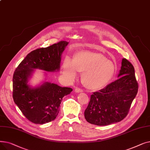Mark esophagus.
Segmentation results:
<instances>
[{
  "label": "esophagus",
  "instance_id": "1",
  "mask_svg": "<svg viewBox=\"0 0 150 150\" xmlns=\"http://www.w3.org/2000/svg\"><path fill=\"white\" fill-rule=\"evenodd\" d=\"M75 91L76 92V93H80V92H83V90L80 88H75Z\"/></svg>",
  "mask_w": 150,
  "mask_h": 150
}]
</instances>
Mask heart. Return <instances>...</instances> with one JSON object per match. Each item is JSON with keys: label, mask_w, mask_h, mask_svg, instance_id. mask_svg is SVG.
<instances>
[{"label": "heart", "mask_w": 150, "mask_h": 150, "mask_svg": "<svg viewBox=\"0 0 150 150\" xmlns=\"http://www.w3.org/2000/svg\"><path fill=\"white\" fill-rule=\"evenodd\" d=\"M77 71L83 74L84 84L91 90H99L108 84L114 75V63L98 53L81 51L76 53L73 60L66 58L63 62L62 74L70 81H74Z\"/></svg>", "instance_id": "obj_1"}]
</instances>
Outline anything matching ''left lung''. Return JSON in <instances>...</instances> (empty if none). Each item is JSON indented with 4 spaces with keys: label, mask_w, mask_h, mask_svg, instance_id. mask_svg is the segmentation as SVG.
Listing matches in <instances>:
<instances>
[{
    "label": "left lung",
    "mask_w": 150,
    "mask_h": 150,
    "mask_svg": "<svg viewBox=\"0 0 150 150\" xmlns=\"http://www.w3.org/2000/svg\"><path fill=\"white\" fill-rule=\"evenodd\" d=\"M118 76L119 79L105 88L93 92L91 96L84 111V117L88 122L106 126L119 122L128 115L137 93L139 85L134 68L126 58L122 59Z\"/></svg>",
    "instance_id": "1"
}]
</instances>
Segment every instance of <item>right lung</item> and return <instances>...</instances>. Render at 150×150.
Segmentation results:
<instances>
[{"label": "right lung", "mask_w": 150, "mask_h": 150, "mask_svg": "<svg viewBox=\"0 0 150 150\" xmlns=\"http://www.w3.org/2000/svg\"><path fill=\"white\" fill-rule=\"evenodd\" d=\"M68 42L61 41L28 53L16 69L13 77V98L27 119L35 124H44L57 117L62 98L72 91L56 84L45 82L31 88L27 84L34 69L47 72L58 70L61 56Z\"/></svg>", "instance_id": "right-lung-1"}]
</instances>
